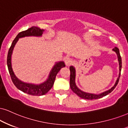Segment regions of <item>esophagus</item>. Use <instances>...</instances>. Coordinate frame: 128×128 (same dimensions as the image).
Here are the masks:
<instances>
[{
    "label": "esophagus",
    "instance_id": "34e87169",
    "mask_svg": "<svg viewBox=\"0 0 128 128\" xmlns=\"http://www.w3.org/2000/svg\"><path fill=\"white\" fill-rule=\"evenodd\" d=\"M73 64V60L71 58H66L65 59V64L66 65L69 66H70L71 64Z\"/></svg>",
    "mask_w": 128,
    "mask_h": 128
}]
</instances>
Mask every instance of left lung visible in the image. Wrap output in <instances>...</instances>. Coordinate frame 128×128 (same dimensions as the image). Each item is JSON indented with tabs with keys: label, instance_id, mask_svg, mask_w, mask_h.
Returning <instances> with one entry per match:
<instances>
[{
	"label": "left lung",
	"instance_id": "left-lung-1",
	"mask_svg": "<svg viewBox=\"0 0 128 128\" xmlns=\"http://www.w3.org/2000/svg\"><path fill=\"white\" fill-rule=\"evenodd\" d=\"M113 51L116 52V54L118 56V61H119V76L116 80V82H115L114 85L110 89L108 90V91H106L104 92H102L101 94H91V93H88L84 92V91L81 90L78 86H76V83H75V77H76V70H75V68L73 66H70L69 68L70 72V88L74 93L78 95L79 97L82 98L84 99H86V100H93V99H98L100 98H102V97L107 96L108 94H109L114 89L116 86L118 85V82H119L120 76V72L121 69H122V59H121L120 54L119 50L118 47H114L113 49Z\"/></svg>",
	"mask_w": 128,
	"mask_h": 128
}]
</instances>
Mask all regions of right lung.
Returning <instances> with one entry per match:
<instances>
[{"instance_id":"add662e5","label":"right lung","mask_w":128,"mask_h":128,"mask_svg":"<svg viewBox=\"0 0 128 128\" xmlns=\"http://www.w3.org/2000/svg\"><path fill=\"white\" fill-rule=\"evenodd\" d=\"M44 31V30H41L40 28L37 27V26H32L26 31L20 32L12 42L11 46L9 48L8 54L7 65L9 74H10L11 79H12V81L14 85L18 90L22 91V92L32 96H40L44 95L51 89L53 86L57 74L59 72L61 68L65 66L64 62L60 61L56 62V64L53 66V68L52 69L51 71L50 72L49 75H48V78L47 79L46 81L40 84H34L24 82L17 78L12 69L11 57H12L14 47L18 41L19 38L25 37H30V36L41 37Z\"/></svg>"}]
</instances>
